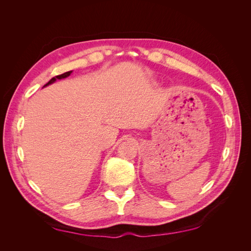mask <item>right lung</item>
Segmentation results:
<instances>
[{
    "instance_id": "add662e5",
    "label": "right lung",
    "mask_w": 251,
    "mask_h": 251,
    "mask_svg": "<svg viewBox=\"0 0 251 251\" xmlns=\"http://www.w3.org/2000/svg\"><path fill=\"white\" fill-rule=\"evenodd\" d=\"M72 73V71H68V72H66V73H63V74H60V75H57V76H55V77H53V78H51L46 85H45L44 87H47V86H49V85H51V83H53L54 82L56 79H62V78H66V77H68L69 76V75Z\"/></svg>"
}]
</instances>
